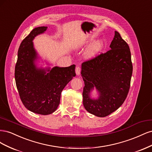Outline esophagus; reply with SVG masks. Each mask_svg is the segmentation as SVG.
Wrapping results in <instances>:
<instances>
[{
  "label": "esophagus",
  "instance_id": "1",
  "mask_svg": "<svg viewBox=\"0 0 152 152\" xmlns=\"http://www.w3.org/2000/svg\"><path fill=\"white\" fill-rule=\"evenodd\" d=\"M80 72H81V68H80V67L79 66H76V68H75V72H76V74H77V75H80Z\"/></svg>",
  "mask_w": 152,
  "mask_h": 152
}]
</instances>
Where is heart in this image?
Masks as SVG:
<instances>
[{"mask_svg":"<svg viewBox=\"0 0 152 152\" xmlns=\"http://www.w3.org/2000/svg\"><path fill=\"white\" fill-rule=\"evenodd\" d=\"M103 47V43L102 40H98L93 43L87 50L86 53V56L87 58H93L97 54Z\"/></svg>","mask_w":152,"mask_h":152,"instance_id":"heart-1","label":"heart"}]
</instances>
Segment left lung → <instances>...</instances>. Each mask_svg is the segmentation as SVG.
Wrapping results in <instances>:
<instances>
[{
  "instance_id": "8db88e82",
  "label": "left lung",
  "mask_w": 152,
  "mask_h": 152,
  "mask_svg": "<svg viewBox=\"0 0 152 152\" xmlns=\"http://www.w3.org/2000/svg\"><path fill=\"white\" fill-rule=\"evenodd\" d=\"M110 48L108 51L82 64L81 74L85 84L82 93L84 107L87 112L99 117L108 116L124 103L132 74L129 47L116 31ZM94 87L100 93L98 100L89 98Z\"/></svg>"
}]
</instances>
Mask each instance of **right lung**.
<instances>
[{"label":"right lung","mask_w":152,"mask_h":152,"mask_svg":"<svg viewBox=\"0 0 152 152\" xmlns=\"http://www.w3.org/2000/svg\"><path fill=\"white\" fill-rule=\"evenodd\" d=\"M48 29L46 26L34 28L23 40L18 52L15 77L21 102L30 111L40 115L53 113L60 102L64 87L76 75L75 65L45 70L35 67L37 54L32 40Z\"/></svg>","instance_id":"add662e5"}]
</instances>
